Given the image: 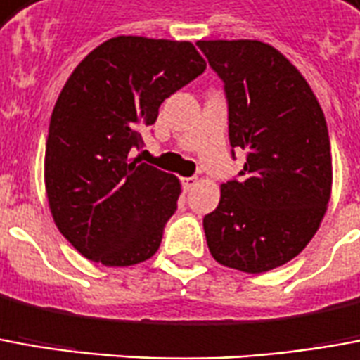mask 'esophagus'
Listing matches in <instances>:
<instances>
[{"label": "esophagus", "instance_id": "obj_1", "mask_svg": "<svg viewBox=\"0 0 360 360\" xmlns=\"http://www.w3.org/2000/svg\"><path fill=\"white\" fill-rule=\"evenodd\" d=\"M197 177H185V179H183V188H185V191H191V188L197 187Z\"/></svg>", "mask_w": 360, "mask_h": 360}]
</instances>
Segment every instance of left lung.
<instances>
[{"label":"left lung","mask_w":360,"mask_h":360,"mask_svg":"<svg viewBox=\"0 0 360 360\" xmlns=\"http://www.w3.org/2000/svg\"><path fill=\"white\" fill-rule=\"evenodd\" d=\"M222 77L230 144L245 150L240 181L220 187L205 216L212 257L243 273L294 259L318 232L331 197L328 122L304 75L267 42L198 40Z\"/></svg>","instance_id":"8db88e82"}]
</instances>
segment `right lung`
<instances>
[{
  "mask_svg": "<svg viewBox=\"0 0 360 360\" xmlns=\"http://www.w3.org/2000/svg\"><path fill=\"white\" fill-rule=\"evenodd\" d=\"M206 70L188 40L115 37L77 64L50 117L44 187L62 236L93 263L154 255L179 179L130 158L172 93Z\"/></svg>",
  "mask_w": 360,
  "mask_h": 360,
  "instance_id": "1",
  "label": "right lung"
}]
</instances>
